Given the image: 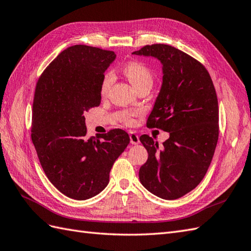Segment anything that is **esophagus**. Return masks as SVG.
<instances>
[{
    "label": "esophagus",
    "mask_w": 251,
    "mask_h": 251,
    "mask_svg": "<svg viewBox=\"0 0 251 251\" xmlns=\"http://www.w3.org/2000/svg\"><path fill=\"white\" fill-rule=\"evenodd\" d=\"M129 138H130V143L131 144H139L140 143V139L139 136L136 132H129Z\"/></svg>",
    "instance_id": "1"
}]
</instances>
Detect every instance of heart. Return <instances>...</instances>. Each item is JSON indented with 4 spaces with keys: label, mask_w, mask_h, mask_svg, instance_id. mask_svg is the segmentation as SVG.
Returning <instances> with one entry per match:
<instances>
[{
    "label": "heart",
    "mask_w": 251,
    "mask_h": 251,
    "mask_svg": "<svg viewBox=\"0 0 251 251\" xmlns=\"http://www.w3.org/2000/svg\"><path fill=\"white\" fill-rule=\"evenodd\" d=\"M123 72L129 81L132 83L134 89L141 87L144 83H151L152 82V75L150 69L145 67L144 64L140 62H130L126 64L123 69ZM114 80V76L112 72H107L104 77H102L101 85H100V93L106 94L110 87L112 86ZM124 122L126 124H132V114L126 113L124 115Z\"/></svg>",
    "instance_id": "heart-1"
}]
</instances>
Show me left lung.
Returning <instances> with one entry per match:
<instances>
[{
	"label": "left lung",
	"mask_w": 251,
	"mask_h": 251,
	"mask_svg": "<svg viewBox=\"0 0 251 251\" xmlns=\"http://www.w3.org/2000/svg\"><path fill=\"white\" fill-rule=\"evenodd\" d=\"M162 64V85L147 120L170 138L160 147L140 137L149 159L140 168L143 187L163 199H177L195 189L207 173L218 140V102L202 64L168 44L145 46L132 53Z\"/></svg>",
	"instance_id": "obj_1"
}]
</instances>
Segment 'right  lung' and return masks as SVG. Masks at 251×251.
I'll use <instances>...</instances> for the list:
<instances>
[{"label":"right lung","mask_w":251,"mask_h":251,"mask_svg":"<svg viewBox=\"0 0 251 251\" xmlns=\"http://www.w3.org/2000/svg\"><path fill=\"white\" fill-rule=\"evenodd\" d=\"M115 57L99 48L70 47L49 64L36 86L31 141L49 180L77 201L107 187L114 161L130 141L122 129L86 137L83 113L100 106L102 77Z\"/></svg>","instance_id":"right-lung-1"}]
</instances>
